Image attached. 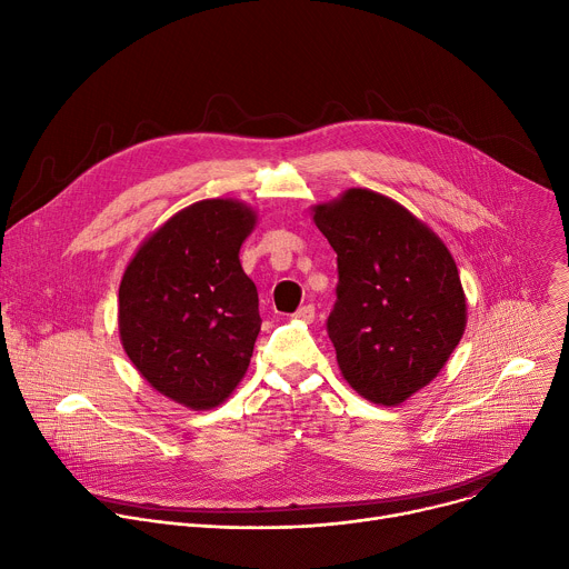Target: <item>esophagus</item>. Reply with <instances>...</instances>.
I'll return each mask as SVG.
<instances>
[{"label": "esophagus", "mask_w": 569, "mask_h": 569, "mask_svg": "<svg viewBox=\"0 0 569 569\" xmlns=\"http://www.w3.org/2000/svg\"><path fill=\"white\" fill-rule=\"evenodd\" d=\"M295 317L301 319V321H312V319H315V306H312V303L301 306V308L295 312Z\"/></svg>", "instance_id": "esophagus-1"}]
</instances>
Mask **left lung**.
Returning a JSON list of instances; mask_svg holds the SVG:
<instances>
[{"mask_svg": "<svg viewBox=\"0 0 569 569\" xmlns=\"http://www.w3.org/2000/svg\"><path fill=\"white\" fill-rule=\"evenodd\" d=\"M312 211L338 254L327 331L345 380L378 405L408 400L437 378L466 329L455 259L428 224L369 189Z\"/></svg>", "mask_w": 569, "mask_h": 569, "instance_id": "obj_1", "label": "left lung"}]
</instances>
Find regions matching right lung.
<instances>
[{"label": "right lung", "mask_w": 569, "mask_h": 569, "mask_svg": "<svg viewBox=\"0 0 569 569\" xmlns=\"http://www.w3.org/2000/svg\"><path fill=\"white\" fill-rule=\"evenodd\" d=\"M254 224L242 202H196L148 236L123 272L121 345L137 371L184 408H216L250 367L259 292L238 252Z\"/></svg>", "instance_id": "1"}]
</instances>
